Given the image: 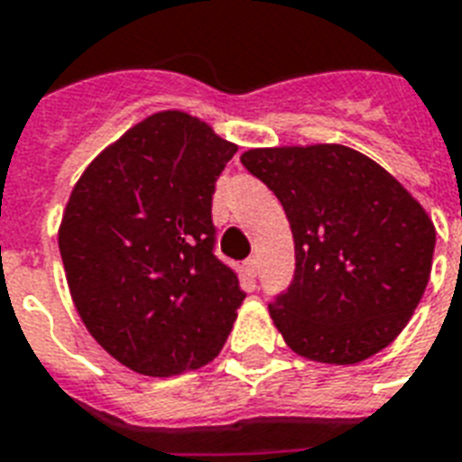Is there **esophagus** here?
<instances>
[{
  "mask_svg": "<svg viewBox=\"0 0 462 462\" xmlns=\"http://www.w3.org/2000/svg\"><path fill=\"white\" fill-rule=\"evenodd\" d=\"M246 271L252 275L259 273V256H249V259H246Z\"/></svg>",
  "mask_w": 462,
  "mask_h": 462,
  "instance_id": "34e87169",
  "label": "esophagus"
}]
</instances>
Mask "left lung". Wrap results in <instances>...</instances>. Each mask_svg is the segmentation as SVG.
I'll return each mask as SVG.
<instances>
[{"label": "left lung", "instance_id": "left-lung-1", "mask_svg": "<svg viewBox=\"0 0 462 462\" xmlns=\"http://www.w3.org/2000/svg\"><path fill=\"white\" fill-rule=\"evenodd\" d=\"M242 165L278 196L295 239V278L268 304L285 343L323 365H357L393 343L430 282L427 210L337 143L252 148Z\"/></svg>", "mask_w": 462, "mask_h": 462}]
</instances>
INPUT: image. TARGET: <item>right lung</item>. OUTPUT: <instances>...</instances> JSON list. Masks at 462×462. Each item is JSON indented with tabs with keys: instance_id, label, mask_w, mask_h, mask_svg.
Masks as SVG:
<instances>
[{
	"instance_id": "right-lung-1",
	"label": "right lung",
	"mask_w": 462,
	"mask_h": 462,
	"mask_svg": "<svg viewBox=\"0 0 462 462\" xmlns=\"http://www.w3.org/2000/svg\"><path fill=\"white\" fill-rule=\"evenodd\" d=\"M235 153L201 119L158 112L105 148L69 196V290L90 336L134 372H191L230 336L246 295L213 252L210 203Z\"/></svg>"
}]
</instances>
